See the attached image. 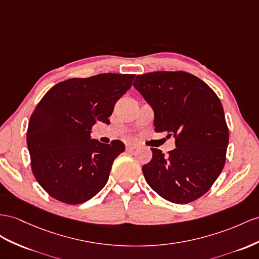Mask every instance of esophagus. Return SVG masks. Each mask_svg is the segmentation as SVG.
Returning <instances> with one entry per match:
<instances>
[{"label": "esophagus", "instance_id": "34e87169", "mask_svg": "<svg viewBox=\"0 0 259 259\" xmlns=\"http://www.w3.org/2000/svg\"><path fill=\"white\" fill-rule=\"evenodd\" d=\"M135 149H137V144H135V143H127V144H125V150H127V151H134Z\"/></svg>", "mask_w": 259, "mask_h": 259}]
</instances>
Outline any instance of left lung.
Listing matches in <instances>:
<instances>
[{"instance_id": "obj_1", "label": "left lung", "mask_w": 259, "mask_h": 259, "mask_svg": "<svg viewBox=\"0 0 259 259\" xmlns=\"http://www.w3.org/2000/svg\"><path fill=\"white\" fill-rule=\"evenodd\" d=\"M154 110L156 132L175 137L166 156L152 148L142 171L149 186L174 203H188L211 188L225 163L229 129L220 99L200 78L187 72L157 71L134 82Z\"/></svg>"}]
</instances>
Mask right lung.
<instances>
[{
	"label": "right lung",
	"mask_w": 259,
	"mask_h": 259,
	"mask_svg": "<svg viewBox=\"0 0 259 259\" xmlns=\"http://www.w3.org/2000/svg\"><path fill=\"white\" fill-rule=\"evenodd\" d=\"M135 74L103 73L69 78L51 88L30 116L27 147L39 185L57 200H90L108 181L124 144L91 139L96 121L109 123L115 104L132 85Z\"/></svg>",
	"instance_id": "1"
}]
</instances>
